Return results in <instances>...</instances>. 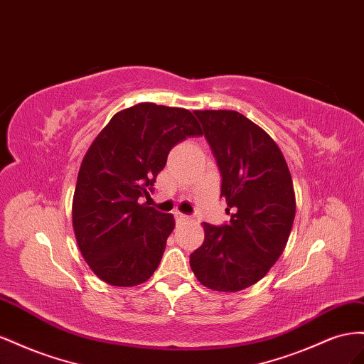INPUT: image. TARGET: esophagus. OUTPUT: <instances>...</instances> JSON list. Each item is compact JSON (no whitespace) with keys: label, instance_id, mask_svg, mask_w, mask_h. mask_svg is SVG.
<instances>
[{"label":"esophagus","instance_id":"obj_1","mask_svg":"<svg viewBox=\"0 0 364 364\" xmlns=\"http://www.w3.org/2000/svg\"><path fill=\"white\" fill-rule=\"evenodd\" d=\"M173 216H175V220L178 221V223H186V221H189V216H188V215H184V213H181V212H175V213H173Z\"/></svg>","mask_w":364,"mask_h":364}]
</instances>
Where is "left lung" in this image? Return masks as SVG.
<instances>
[{"mask_svg":"<svg viewBox=\"0 0 364 364\" xmlns=\"http://www.w3.org/2000/svg\"><path fill=\"white\" fill-rule=\"evenodd\" d=\"M195 114L223 176L230 223H203L204 242L191 255V268L213 291H241L269 272L288 242L296 215L291 173L276 141L242 114Z\"/></svg>","mask_w":364,"mask_h":364,"instance_id":"8db88e82","label":"left lung"}]
</instances>
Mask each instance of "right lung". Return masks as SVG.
I'll use <instances>...</instances> for the list:
<instances>
[{
	"label": "right lung",
	"instance_id": "add662e5",
	"mask_svg": "<svg viewBox=\"0 0 364 364\" xmlns=\"http://www.w3.org/2000/svg\"><path fill=\"white\" fill-rule=\"evenodd\" d=\"M203 136L189 109L143 102L114 114L91 143L73 196L79 250L99 279L136 287L160 265L175 221L140 204L176 143Z\"/></svg>",
	"mask_w": 364,
	"mask_h": 364
}]
</instances>
